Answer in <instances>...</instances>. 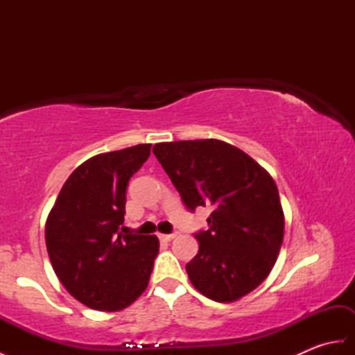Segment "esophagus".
Masks as SVG:
<instances>
[{
    "label": "esophagus",
    "instance_id": "1",
    "mask_svg": "<svg viewBox=\"0 0 355 355\" xmlns=\"http://www.w3.org/2000/svg\"><path fill=\"white\" fill-rule=\"evenodd\" d=\"M175 236H177V233H169V235H160V239L166 241V243H169V241H172Z\"/></svg>",
    "mask_w": 355,
    "mask_h": 355
}]
</instances>
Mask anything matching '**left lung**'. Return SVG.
Wrapping results in <instances>:
<instances>
[{
    "instance_id": "8db88e82",
    "label": "left lung",
    "mask_w": 355,
    "mask_h": 355,
    "mask_svg": "<svg viewBox=\"0 0 355 355\" xmlns=\"http://www.w3.org/2000/svg\"><path fill=\"white\" fill-rule=\"evenodd\" d=\"M153 153L189 210L210 206L186 263L192 285L216 302H235L266 279L284 239L275 180L250 155L216 139L157 143Z\"/></svg>"
}]
</instances>
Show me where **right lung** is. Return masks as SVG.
<instances>
[{"mask_svg":"<svg viewBox=\"0 0 355 355\" xmlns=\"http://www.w3.org/2000/svg\"><path fill=\"white\" fill-rule=\"evenodd\" d=\"M150 143L88 158L67 178L45 223V244L59 281L99 311L130 306L146 290L158 254L155 235H123L126 186Z\"/></svg>","mask_w":355,"mask_h":355,"instance_id":"add662e5","label":"right lung"}]
</instances>
